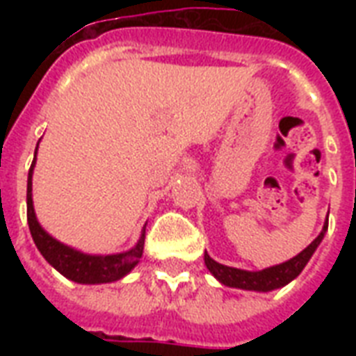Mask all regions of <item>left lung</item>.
<instances>
[{
    "instance_id": "left-lung-1",
    "label": "left lung",
    "mask_w": 356,
    "mask_h": 356,
    "mask_svg": "<svg viewBox=\"0 0 356 356\" xmlns=\"http://www.w3.org/2000/svg\"><path fill=\"white\" fill-rule=\"evenodd\" d=\"M327 227H329V223L325 222L321 233L301 253H298L293 259L286 260V262H282V264L270 266V268H264V270L259 271H248L220 264L214 259H211V254L205 251V266L207 270L211 271L212 275L216 277L218 281L225 284V286L251 290V292H271V290H277V288L286 286L288 282H292L303 271L305 266L309 264L310 257L314 254V251L321 243L323 236H325Z\"/></svg>"
}]
</instances>
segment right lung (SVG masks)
Here are the masks:
<instances>
[{
	"mask_svg": "<svg viewBox=\"0 0 356 356\" xmlns=\"http://www.w3.org/2000/svg\"><path fill=\"white\" fill-rule=\"evenodd\" d=\"M36 151H38V144H36ZM36 151L33 164H31L29 177H27V223H29L31 236L35 240V245L38 248L42 257L60 275H64L70 281L79 282V284H105V282L123 279L142 259L145 225L142 227L138 242L123 253L90 254L58 242L57 238H53L36 220L35 207H33V172H35L36 164Z\"/></svg>",
	"mask_w": 356,
	"mask_h": 356,
	"instance_id": "obj_1",
	"label": "right lung"
}]
</instances>
